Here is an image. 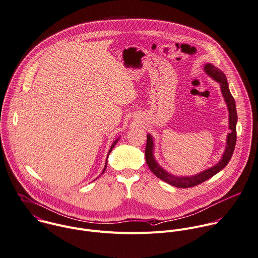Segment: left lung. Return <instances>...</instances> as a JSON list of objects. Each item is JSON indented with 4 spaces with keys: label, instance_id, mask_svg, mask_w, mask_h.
Segmentation results:
<instances>
[{
    "label": "left lung",
    "instance_id": "8db88e82",
    "mask_svg": "<svg viewBox=\"0 0 258 258\" xmlns=\"http://www.w3.org/2000/svg\"><path fill=\"white\" fill-rule=\"evenodd\" d=\"M205 73L211 77L215 82H217L220 85L221 93L224 98V101L227 105L228 113H229V129L230 132L227 135L226 139V147L224 150V153L222 154V157L220 161L213 165L210 168H207L197 174L194 175H174L167 170H165L155 159L154 157V139L151 136V134H147V143L145 148V158L147 165L149 166L150 170L161 180L175 186V187H191L195 185H198L199 183L204 182L205 180L209 179L210 177L217 174L219 171H221L229 162V160L232 157V154L234 152L235 144H236V124H237V112H236V105L235 100L232 97L227 79L223 72H221L218 68L213 66L212 63H206L204 66Z\"/></svg>",
    "mask_w": 258,
    "mask_h": 258
}]
</instances>
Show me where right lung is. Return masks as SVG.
I'll return each instance as SVG.
<instances>
[{
	"label": "right lung",
	"mask_w": 258,
	"mask_h": 258,
	"mask_svg": "<svg viewBox=\"0 0 258 258\" xmlns=\"http://www.w3.org/2000/svg\"><path fill=\"white\" fill-rule=\"evenodd\" d=\"M119 139H120V137H118V138H117V139H116V140H115V141H114V142H113V143H112V146H111V148H110V150H109V152H108V155H107V159H106V163H105V166H104V169H103V171H102V173H101V174H100V176H101V175H102V174H103V173H104V172H105V170H106V168H107V164H108V157H109V155H110V153H111V151H112V149H113V148H114V146H115V145H116V143H117V142H118V141H119ZM98 177H99V176H98ZM98 177H97V178H98Z\"/></svg>",
	"instance_id": "1"
}]
</instances>
